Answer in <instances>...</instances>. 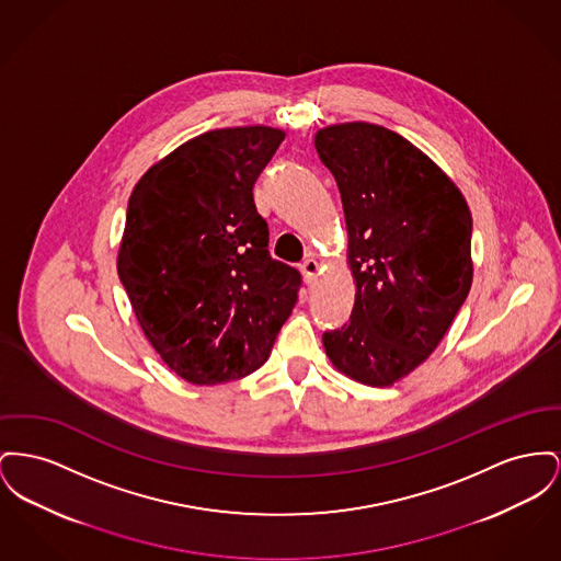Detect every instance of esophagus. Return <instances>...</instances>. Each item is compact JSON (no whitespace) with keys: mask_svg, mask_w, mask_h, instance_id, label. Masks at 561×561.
Listing matches in <instances>:
<instances>
[{"mask_svg":"<svg viewBox=\"0 0 561 561\" xmlns=\"http://www.w3.org/2000/svg\"><path fill=\"white\" fill-rule=\"evenodd\" d=\"M318 271H320V264L313 259H307L305 263L300 264V273L305 277V284H313L316 277H318Z\"/></svg>","mask_w":561,"mask_h":561,"instance_id":"34e87169","label":"esophagus"}]
</instances>
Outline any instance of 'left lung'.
<instances>
[{"mask_svg":"<svg viewBox=\"0 0 561 561\" xmlns=\"http://www.w3.org/2000/svg\"><path fill=\"white\" fill-rule=\"evenodd\" d=\"M313 144L341 193L356 284L324 350L339 373L388 388L428 360L470 293L472 216L456 182L381 125H330Z\"/></svg>","mask_w":561,"mask_h":561,"instance_id":"1","label":"left lung"}]
</instances>
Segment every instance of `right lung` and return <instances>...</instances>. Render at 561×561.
Listing matches in <instances>:
<instances>
[{
  "instance_id": "add662e5",
  "label": "right lung",
  "mask_w": 561,
  "mask_h": 561,
  "mask_svg": "<svg viewBox=\"0 0 561 561\" xmlns=\"http://www.w3.org/2000/svg\"><path fill=\"white\" fill-rule=\"evenodd\" d=\"M286 131L201 133L133 188L116 268L161 360L193 386L261 368L297 305L300 273L273 261L254 182Z\"/></svg>"
}]
</instances>
